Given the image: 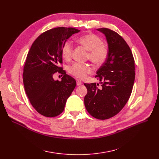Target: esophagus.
<instances>
[{
  "mask_svg": "<svg viewBox=\"0 0 159 159\" xmlns=\"http://www.w3.org/2000/svg\"><path fill=\"white\" fill-rule=\"evenodd\" d=\"M77 86H81V85H82V82H81V81L77 80Z\"/></svg>",
  "mask_w": 159,
  "mask_h": 159,
  "instance_id": "esophagus-1",
  "label": "esophagus"
}]
</instances>
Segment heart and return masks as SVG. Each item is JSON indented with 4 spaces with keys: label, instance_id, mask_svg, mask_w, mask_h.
Returning a JSON list of instances; mask_svg holds the SVG:
<instances>
[{
    "label": "heart",
    "instance_id": "1",
    "mask_svg": "<svg viewBox=\"0 0 159 159\" xmlns=\"http://www.w3.org/2000/svg\"><path fill=\"white\" fill-rule=\"evenodd\" d=\"M77 42L89 51V60L97 64H101L106 60L108 55L107 46L102 44V39L95 34H86L77 39ZM73 51V44L70 40L64 43L62 48V55L65 59H69ZM70 73L80 79H84L88 74L93 71L89 64H73L69 69Z\"/></svg>",
    "mask_w": 159,
    "mask_h": 159
}]
</instances>
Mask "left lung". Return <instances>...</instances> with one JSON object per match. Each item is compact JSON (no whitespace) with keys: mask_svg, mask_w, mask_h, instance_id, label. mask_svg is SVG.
<instances>
[{"mask_svg":"<svg viewBox=\"0 0 159 159\" xmlns=\"http://www.w3.org/2000/svg\"><path fill=\"white\" fill-rule=\"evenodd\" d=\"M97 30L106 36L108 55L95 76L101 88L96 83H84L88 90L84 105L91 116L105 120L119 113L129 100L135 81V61L129 46L117 33L108 28Z\"/></svg>","mask_w":159,"mask_h":159,"instance_id":"left-lung-1","label":"left lung"}]
</instances>
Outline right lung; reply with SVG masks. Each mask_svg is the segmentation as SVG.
Returning a JSON list of instances; mask_svg holds the SVG:
<instances>
[{
	"label": "right lung",
	"instance_id": "1",
	"mask_svg": "<svg viewBox=\"0 0 159 159\" xmlns=\"http://www.w3.org/2000/svg\"><path fill=\"white\" fill-rule=\"evenodd\" d=\"M80 30L58 27L39 35L31 46L23 72L24 89L35 110L47 117L60 115L67 99L76 86V81L58 66L62 63V48L65 42ZM56 72L63 75L55 81Z\"/></svg>",
	"mask_w": 159,
	"mask_h": 159
}]
</instances>
